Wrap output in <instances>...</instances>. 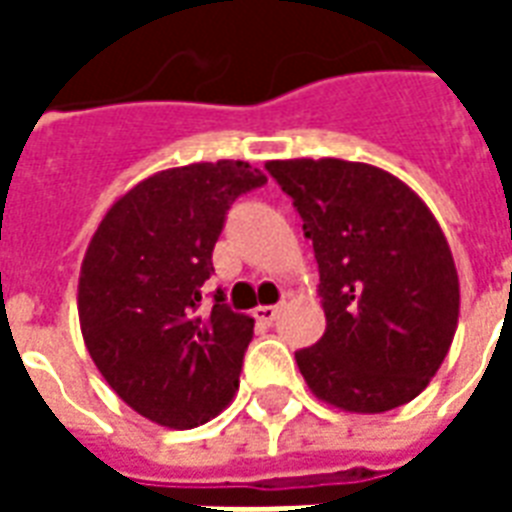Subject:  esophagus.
<instances>
[{
	"instance_id": "1",
	"label": "esophagus",
	"mask_w": 512,
	"mask_h": 512,
	"mask_svg": "<svg viewBox=\"0 0 512 512\" xmlns=\"http://www.w3.org/2000/svg\"><path fill=\"white\" fill-rule=\"evenodd\" d=\"M252 315H255V321H260V323H274L279 318V307L260 304V307H255V310H252Z\"/></svg>"
}]
</instances>
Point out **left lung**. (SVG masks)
I'll list each match as a JSON object with an SVG mask.
<instances>
[{
    "label": "left lung",
    "mask_w": 512,
    "mask_h": 512,
    "mask_svg": "<svg viewBox=\"0 0 512 512\" xmlns=\"http://www.w3.org/2000/svg\"><path fill=\"white\" fill-rule=\"evenodd\" d=\"M321 271L326 332L296 351L323 403L384 414L430 384L450 351L461 285L436 216L392 172L343 158L268 161Z\"/></svg>",
    "instance_id": "left-lung-1"
}]
</instances>
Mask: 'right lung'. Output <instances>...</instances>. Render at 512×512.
I'll return each mask as SVG.
<instances>
[{
  "label": "right lung",
  "instance_id": "obj_1",
  "mask_svg": "<svg viewBox=\"0 0 512 512\" xmlns=\"http://www.w3.org/2000/svg\"><path fill=\"white\" fill-rule=\"evenodd\" d=\"M266 183L249 161H200L139 180L106 211L84 252L79 323L117 397L156 425L197 428L233 403L255 321L216 290L224 213Z\"/></svg>",
  "mask_w": 512,
  "mask_h": 512
}]
</instances>
